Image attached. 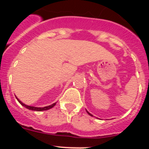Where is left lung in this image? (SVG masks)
Wrapping results in <instances>:
<instances>
[{"label":"left lung","instance_id":"1","mask_svg":"<svg viewBox=\"0 0 149 149\" xmlns=\"http://www.w3.org/2000/svg\"><path fill=\"white\" fill-rule=\"evenodd\" d=\"M86 112H87V113L89 114V115H90V116H93V115H92V114H90V113H89V112L87 111V110H86Z\"/></svg>","mask_w":149,"mask_h":149}]
</instances>
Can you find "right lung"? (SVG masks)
Here are the masks:
<instances>
[{"label": "right lung", "instance_id": "right-lung-1", "mask_svg": "<svg viewBox=\"0 0 149 149\" xmlns=\"http://www.w3.org/2000/svg\"><path fill=\"white\" fill-rule=\"evenodd\" d=\"M16 98L18 99V98ZM18 102H19V103L22 105V106H24V107L27 108L28 110H34V111H43V110H49V109L52 108L53 107H54L55 105H56V103H54L53 104L49 105V106H47V107H31V106H28V105H26L25 104L22 103V101H21L19 99H18Z\"/></svg>", "mask_w": 149, "mask_h": 149}]
</instances>
